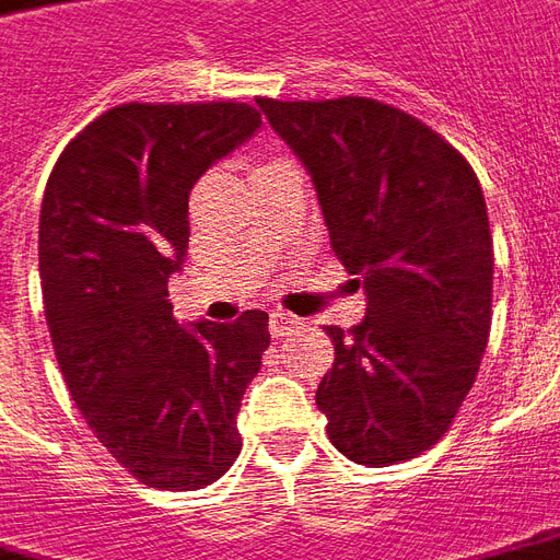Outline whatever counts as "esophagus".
<instances>
[{
    "instance_id": "1",
    "label": "esophagus",
    "mask_w": 560,
    "mask_h": 560,
    "mask_svg": "<svg viewBox=\"0 0 560 560\" xmlns=\"http://www.w3.org/2000/svg\"><path fill=\"white\" fill-rule=\"evenodd\" d=\"M268 328H271V334H275L277 340H280V337H289L292 330L301 328V319H298V316H292V313L277 310V313H271V319H268Z\"/></svg>"
}]
</instances>
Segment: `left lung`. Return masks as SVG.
<instances>
[{"label":"left lung","mask_w":560,"mask_h":560,"mask_svg":"<svg viewBox=\"0 0 560 560\" xmlns=\"http://www.w3.org/2000/svg\"><path fill=\"white\" fill-rule=\"evenodd\" d=\"M256 104L307 166L330 247L366 316L330 325L316 390L330 444L352 463H406L451 430L492 325L487 202L451 142L373 97Z\"/></svg>","instance_id":"1"}]
</instances>
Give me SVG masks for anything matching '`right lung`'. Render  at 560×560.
I'll list each match as a JSON object with an SVG mask.
<instances>
[{
    "label": "right lung",
    "mask_w": 560,
    "mask_h": 560,
    "mask_svg": "<svg viewBox=\"0 0 560 560\" xmlns=\"http://www.w3.org/2000/svg\"><path fill=\"white\" fill-rule=\"evenodd\" d=\"M262 125L250 104H121L80 130L40 202L52 352L95 439L145 487L187 492L238 459V409L271 342L268 313L182 328L170 275L199 175Z\"/></svg>",
    "instance_id": "right-lung-1"
}]
</instances>
